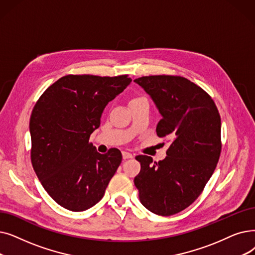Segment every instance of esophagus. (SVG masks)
<instances>
[{
	"mask_svg": "<svg viewBox=\"0 0 255 255\" xmlns=\"http://www.w3.org/2000/svg\"><path fill=\"white\" fill-rule=\"evenodd\" d=\"M123 158L124 159H129V158H132L133 157V155H132L131 153H129V152H127V151H123Z\"/></svg>",
	"mask_w": 255,
	"mask_h": 255,
	"instance_id": "1",
	"label": "esophagus"
}]
</instances>
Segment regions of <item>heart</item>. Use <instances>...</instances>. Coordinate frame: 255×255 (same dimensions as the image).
<instances>
[{"instance_id": "1", "label": "heart", "mask_w": 255, "mask_h": 255, "mask_svg": "<svg viewBox=\"0 0 255 255\" xmlns=\"http://www.w3.org/2000/svg\"><path fill=\"white\" fill-rule=\"evenodd\" d=\"M142 101H148V100H147V99H146L145 97L139 96V97H135V98H133V99H131V100H130V104H132V103H137V102H142Z\"/></svg>"}]
</instances>
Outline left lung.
Wrapping results in <instances>:
<instances>
[{
	"instance_id": "8db88e82",
	"label": "left lung",
	"mask_w": 255,
	"mask_h": 255,
	"mask_svg": "<svg viewBox=\"0 0 255 255\" xmlns=\"http://www.w3.org/2000/svg\"><path fill=\"white\" fill-rule=\"evenodd\" d=\"M134 82L150 95L162 117L157 135L171 141L163 160L135 157L140 171L134 184L140 203L151 213L172 216L196 200L217 167L221 118L212 97L184 77L145 76Z\"/></svg>"
}]
</instances>
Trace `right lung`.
Wrapping results in <instances>:
<instances>
[{
    "mask_svg": "<svg viewBox=\"0 0 255 255\" xmlns=\"http://www.w3.org/2000/svg\"><path fill=\"white\" fill-rule=\"evenodd\" d=\"M128 75H66L45 91L30 118L31 162L43 189L60 206L96 205L122 161L113 148L97 152L90 136L105 106L130 84Z\"/></svg>",
    "mask_w": 255,
    "mask_h": 255,
    "instance_id": "right-lung-1",
    "label": "right lung"
}]
</instances>
